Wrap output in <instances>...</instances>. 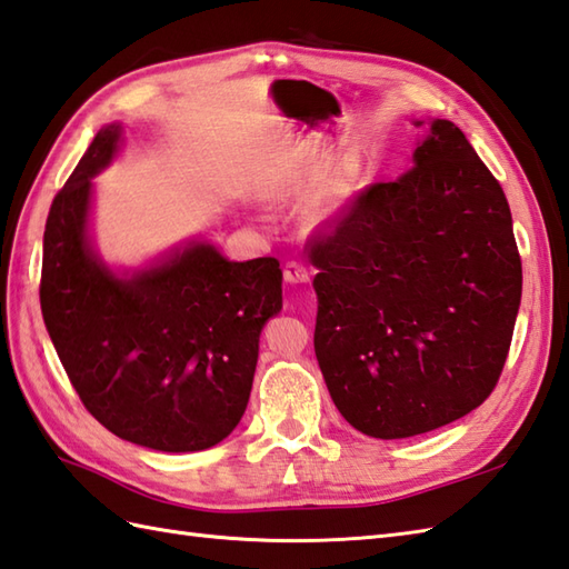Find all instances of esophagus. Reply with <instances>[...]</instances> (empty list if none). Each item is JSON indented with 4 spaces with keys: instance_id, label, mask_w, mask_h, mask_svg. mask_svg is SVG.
I'll return each mask as SVG.
<instances>
[{
    "instance_id": "1",
    "label": "esophagus",
    "mask_w": 569,
    "mask_h": 569,
    "mask_svg": "<svg viewBox=\"0 0 569 569\" xmlns=\"http://www.w3.org/2000/svg\"><path fill=\"white\" fill-rule=\"evenodd\" d=\"M309 277H311V272H309V268H307L305 262L289 260L284 264V280L289 284H305V282H309Z\"/></svg>"
}]
</instances>
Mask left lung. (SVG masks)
Returning a JSON list of instances; mask_svg holds the SVG:
<instances>
[{"mask_svg":"<svg viewBox=\"0 0 569 569\" xmlns=\"http://www.w3.org/2000/svg\"><path fill=\"white\" fill-rule=\"evenodd\" d=\"M307 250L319 270L313 350L352 428L428 433L495 391L521 256L503 189L456 123L433 119L413 168L365 189Z\"/></svg>","mask_w":569,"mask_h":569,"instance_id":"obj_1","label":"left lung"}]
</instances>
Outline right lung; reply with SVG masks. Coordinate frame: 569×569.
<instances>
[{
  "label": "right lung",
  "mask_w": 569,
  "mask_h": 569,
  "mask_svg": "<svg viewBox=\"0 0 569 569\" xmlns=\"http://www.w3.org/2000/svg\"><path fill=\"white\" fill-rule=\"evenodd\" d=\"M119 136L117 123L99 131L50 204L43 321L84 409L113 436L162 452L207 450L248 407L260 331L282 309V270L274 258L231 262L189 243L113 274L87 241V213Z\"/></svg>",
  "instance_id": "right-lung-1"
}]
</instances>
